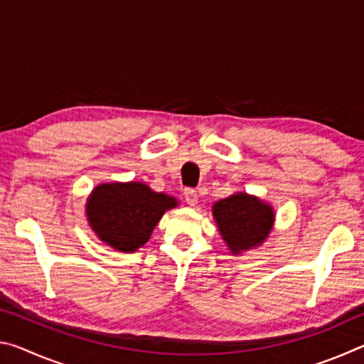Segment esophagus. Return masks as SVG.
I'll return each instance as SVG.
<instances>
[{"mask_svg": "<svg viewBox=\"0 0 364 364\" xmlns=\"http://www.w3.org/2000/svg\"><path fill=\"white\" fill-rule=\"evenodd\" d=\"M184 200H186L188 205L194 207L199 202V196H197L194 189H184Z\"/></svg>", "mask_w": 364, "mask_h": 364, "instance_id": "esophagus-1", "label": "esophagus"}]
</instances>
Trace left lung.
<instances>
[{
    "instance_id": "1",
    "label": "left lung",
    "mask_w": 364,
    "mask_h": 364,
    "mask_svg": "<svg viewBox=\"0 0 364 364\" xmlns=\"http://www.w3.org/2000/svg\"><path fill=\"white\" fill-rule=\"evenodd\" d=\"M212 213L221 237L234 255L263 244L274 223L273 207L247 193H236L215 202Z\"/></svg>"
}]
</instances>
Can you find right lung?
<instances>
[{"instance_id":"right-lung-1","label":"right lung","mask_w":364,"mask_h":364,"mask_svg":"<svg viewBox=\"0 0 364 364\" xmlns=\"http://www.w3.org/2000/svg\"><path fill=\"white\" fill-rule=\"evenodd\" d=\"M176 205L175 197L156 193L144 183H102L86 200V218L102 242L134 252L149 241L164 213Z\"/></svg>"}]
</instances>
